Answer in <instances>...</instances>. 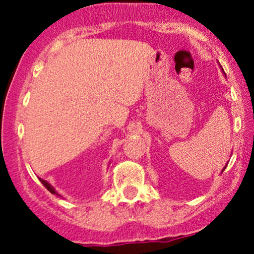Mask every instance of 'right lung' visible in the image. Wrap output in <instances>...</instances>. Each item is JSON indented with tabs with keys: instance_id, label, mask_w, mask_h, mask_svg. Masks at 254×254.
Instances as JSON below:
<instances>
[{
	"instance_id": "add662e5",
	"label": "right lung",
	"mask_w": 254,
	"mask_h": 254,
	"mask_svg": "<svg viewBox=\"0 0 254 254\" xmlns=\"http://www.w3.org/2000/svg\"><path fill=\"white\" fill-rule=\"evenodd\" d=\"M39 179H40V182H42V183H43V184H44V187H45V188H47V189H48V190H49V191H50V193H51V194H56V195H59V194H58V193H56V191H55V189H54V188H53V187H51V186H50V184H49L47 181H44V179H42V178H39Z\"/></svg>"
}]
</instances>
